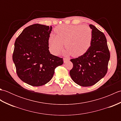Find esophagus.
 I'll return each mask as SVG.
<instances>
[{"instance_id": "esophagus-1", "label": "esophagus", "mask_w": 121, "mask_h": 121, "mask_svg": "<svg viewBox=\"0 0 121 121\" xmlns=\"http://www.w3.org/2000/svg\"><path fill=\"white\" fill-rule=\"evenodd\" d=\"M69 61V59H67V58H63V62L64 63H66V62H68V61Z\"/></svg>"}]
</instances>
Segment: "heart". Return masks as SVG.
Masks as SVG:
<instances>
[{"instance_id":"obj_1","label":"heart","mask_w":121,"mask_h":121,"mask_svg":"<svg viewBox=\"0 0 121 121\" xmlns=\"http://www.w3.org/2000/svg\"><path fill=\"white\" fill-rule=\"evenodd\" d=\"M56 35L51 34L49 38L50 50L58 55L65 45L68 52L74 56L84 55L91 45L92 34L86 25L62 24L55 29Z\"/></svg>"}]
</instances>
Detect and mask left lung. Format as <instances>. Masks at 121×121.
Returning <instances> with one entry per match:
<instances>
[{
  "label": "left lung",
  "instance_id": "left-lung-1",
  "mask_svg": "<svg viewBox=\"0 0 121 121\" xmlns=\"http://www.w3.org/2000/svg\"><path fill=\"white\" fill-rule=\"evenodd\" d=\"M92 30L91 45L83 55L71 59L73 67L70 71L72 80L78 85H94L106 75L110 57L104 34L94 25H89Z\"/></svg>",
  "mask_w": 121,
  "mask_h": 121
}]
</instances>
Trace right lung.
<instances>
[{
  "mask_svg": "<svg viewBox=\"0 0 121 121\" xmlns=\"http://www.w3.org/2000/svg\"><path fill=\"white\" fill-rule=\"evenodd\" d=\"M52 26L35 24L28 26L15 40L12 59L18 77L33 86L47 84L63 59L51 54L49 38Z\"/></svg>",
  "mask_w": 121,
  "mask_h": 121,
  "instance_id": "obj_1",
  "label": "right lung"
}]
</instances>
